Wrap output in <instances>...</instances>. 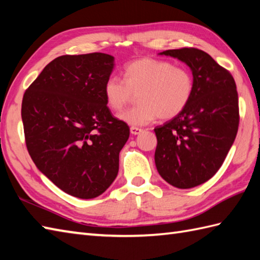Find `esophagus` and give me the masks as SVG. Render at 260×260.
Wrapping results in <instances>:
<instances>
[{"label":"esophagus","instance_id":"34e87169","mask_svg":"<svg viewBox=\"0 0 260 260\" xmlns=\"http://www.w3.org/2000/svg\"><path fill=\"white\" fill-rule=\"evenodd\" d=\"M142 132H143V129L140 128V127H135V126H132L131 127V134L139 135V134L142 133Z\"/></svg>","mask_w":260,"mask_h":260}]
</instances>
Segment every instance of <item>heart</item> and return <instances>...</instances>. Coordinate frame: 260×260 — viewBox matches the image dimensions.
Listing matches in <instances>:
<instances>
[{
    "instance_id": "obj_1",
    "label": "heart",
    "mask_w": 260,
    "mask_h": 260,
    "mask_svg": "<svg viewBox=\"0 0 260 260\" xmlns=\"http://www.w3.org/2000/svg\"><path fill=\"white\" fill-rule=\"evenodd\" d=\"M123 75L124 79L109 76L103 93L108 108L114 112L123 109L137 93L139 104L118 116L133 126L146 125L157 117H176L189 105L194 90L190 71L167 60H134L125 66Z\"/></svg>"
}]
</instances>
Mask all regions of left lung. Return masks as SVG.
Wrapping results in <instances>:
<instances>
[{
  "label": "left lung",
  "instance_id": "8db88e82",
  "mask_svg": "<svg viewBox=\"0 0 260 260\" xmlns=\"http://www.w3.org/2000/svg\"><path fill=\"white\" fill-rule=\"evenodd\" d=\"M159 54L189 66L194 90L183 112L154 128L155 165L168 183L190 189L211 179L233 146L239 126L238 92L234 77L207 52L182 48Z\"/></svg>",
  "mask_w": 260,
  "mask_h": 260
}]
</instances>
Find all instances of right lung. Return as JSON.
<instances>
[{"instance_id": "obj_1", "label": "right lung", "mask_w": 260, "mask_h": 260, "mask_svg": "<svg viewBox=\"0 0 260 260\" xmlns=\"http://www.w3.org/2000/svg\"><path fill=\"white\" fill-rule=\"evenodd\" d=\"M114 57L93 52L48 63L22 99L25 144L37 168L68 194L92 199L118 173L129 127L103 93Z\"/></svg>"}]
</instances>
